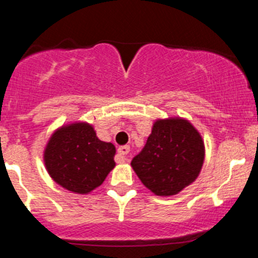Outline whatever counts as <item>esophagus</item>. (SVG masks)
<instances>
[{"mask_svg":"<svg viewBox=\"0 0 258 258\" xmlns=\"http://www.w3.org/2000/svg\"><path fill=\"white\" fill-rule=\"evenodd\" d=\"M130 152V148L128 145H123V147H120L118 149V155L119 158H120V162H128V154Z\"/></svg>","mask_w":258,"mask_h":258,"instance_id":"esophagus-1","label":"esophagus"}]
</instances>
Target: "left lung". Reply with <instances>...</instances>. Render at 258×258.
Instances as JSON below:
<instances>
[{"label":"left lung","instance_id":"8db88e82","mask_svg":"<svg viewBox=\"0 0 258 258\" xmlns=\"http://www.w3.org/2000/svg\"><path fill=\"white\" fill-rule=\"evenodd\" d=\"M205 162V143L182 118L158 119L144 148L132 160L143 184L157 196H174L197 179Z\"/></svg>","mask_w":258,"mask_h":258}]
</instances>
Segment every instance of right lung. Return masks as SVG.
Listing matches in <instances>:
<instances>
[{
  "label": "right lung",
  "instance_id": "1",
  "mask_svg": "<svg viewBox=\"0 0 258 258\" xmlns=\"http://www.w3.org/2000/svg\"><path fill=\"white\" fill-rule=\"evenodd\" d=\"M115 147L101 142L88 123L61 126L43 152L50 177L70 192L86 195L98 188L115 167Z\"/></svg>",
  "mask_w": 258,
  "mask_h": 258
}]
</instances>
